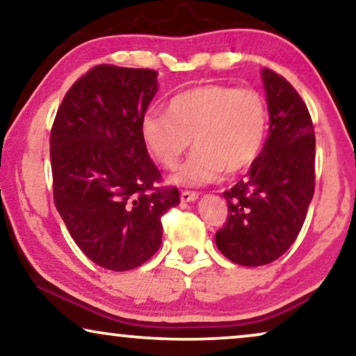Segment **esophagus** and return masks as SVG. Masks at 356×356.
Here are the masks:
<instances>
[{
    "label": "esophagus",
    "mask_w": 356,
    "mask_h": 356,
    "mask_svg": "<svg viewBox=\"0 0 356 356\" xmlns=\"http://www.w3.org/2000/svg\"><path fill=\"white\" fill-rule=\"evenodd\" d=\"M199 197L197 193H193V191H181V201L183 202H193L196 201Z\"/></svg>",
    "instance_id": "34e87169"
}]
</instances>
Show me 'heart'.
<instances>
[{
    "mask_svg": "<svg viewBox=\"0 0 356 356\" xmlns=\"http://www.w3.org/2000/svg\"><path fill=\"white\" fill-rule=\"evenodd\" d=\"M269 110L259 90L207 84L175 95L168 113L147 111L140 134L165 168L177 167L193 140L196 149L172 179L179 186H204L223 172L233 175L250 167L264 145Z\"/></svg>",
    "mask_w": 356,
    "mask_h": 356,
    "instance_id": "1",
    "label": "heart"
}]
</instances>
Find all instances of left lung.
I'll use <instances>...</instances> for the list:
<instances>
[{"label": "left lung", "instance_id": "8db88e82", "mask_svg": "<svg viewBox=\"0 0 356 356\" xmlns=\"http://www.w3.org/2000/svg\"><path fill=\"white\" fill-rule=\"evenodd\" d=\"M269 136L250 172L230 191L225 227L216 233L223 256L240 266L270 264L289 251L314 194L316 138L305 102L277 72L261 71Z\"/></svg>", "mask_w": 356, "mask_h": 356}]
</instances>
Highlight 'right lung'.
<instances>
[{"instance_id":"obj_1","label":"right lung","mask_w":356,"mask_h":356,"mask_svg":"<svg viewBox=\"0 0 356 356\" xmlns=\"http://www.w3.org/2000/svg\"><path fill=\"white\" fill-rule=\"evenodd\" d=\"M157 71L100 65L76 81L50 136L53 199L81 251L108 270H131L162 243L160 217L177 188L147 154L140 121L157 94Z\"/></svg>"}]
</instances>
